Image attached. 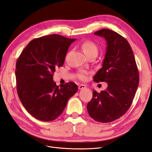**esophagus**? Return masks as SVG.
Here are the masks:
<instances>
[{"instance_id":"34e87169","label":"esophagus","mask_w":152,"mask_h":152,"mask_svg":"<svg viewBox=\"0 0 152 152\" xmlns=\"http://www.w3.org/2000/svg\"><path fill=\"white\" fill-rule=\"evenodd\" d=\"M87 88V86L86 85L83 84H80L78 86V89L79 90H82V89H85V88Z\"/></svg>"}]
</instances>
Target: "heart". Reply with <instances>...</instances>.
Returning <instances> with one entry per match:
<instances>
[{
    "mask_svg": "<svg viewBox=\"0 0 152 152\" xmlns=\"http://www.w3.org/2000/svg\"><path fill=\"white\" fill-rule=\"evenodd\" d=\"M82 49L86 55H90L92 53L97 54V47L92 41H87L83 42L82 45ZM78 78L81 80H86L87 78V73L85 72H81L78 75Z\"/></svg>",
    "mask_w": 152,
    "mask_h": 152,
    "instance_id": "obj_1",
    "label": "heart"
}]
</instances>
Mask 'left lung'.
<instances>
[{"mask_svg":"<svg viewBox=\"0 0 152 152\" xmlns=\"http://www.w3.org/2000/svg\"><path fill=\"white\" fill-rule=\"evenodd\" d=\"M94 34L105 39L107 47L102 66L94 81L106 82L107 87L100 93L93 91L87 109L96 121L109 123L121 118L132 105L139 84V73L133 50L124 37L108 29Z\"/></svg>","mask_w":152,"mask_h":152,"instance_id":"left-lung-1","label":"left lung"}]
</instances>
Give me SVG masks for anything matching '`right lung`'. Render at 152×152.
Here are the masks:
<instances>
[{"mask_svg": "<svg viewBox=\"0 0 152 152\" xmlns=\"http://www.w3.org/2000/svg\"><path fill=\"white\" fill-rule=\"evenodd\" d=\"M75 40L55 34L36 38L18 58L15 65L18 96L26 111L36 119H56L77 92L74 82L59 87L53 80L56 68L64 65L68 49Z\"/></svg>", "mask_w": 152, "mask_h": 152, "instance_id": "obj_1", "label": "right lung"}]
</instances>
